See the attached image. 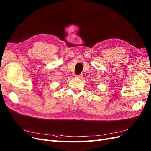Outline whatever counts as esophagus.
Wrapping results in <instances>:
<instances>
[{
    "label": "esophagus",
    "instance_id": "34e87169",
    "mask_svg": "<svg viewBox=\"0 0 151 151\" xmlns=\"http://www.w3.org/2000/svg\"><path fill=\"white\" fill-rule=\"evenodd\" d=\"M82 74H81V75H76V78H82Z\"/></svg>",
    "mask_w": 151,
    "mask_h": 151
}]
</instances>
